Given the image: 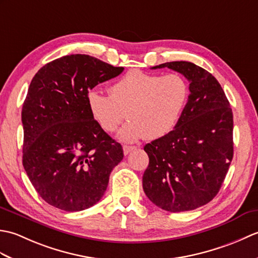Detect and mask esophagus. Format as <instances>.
I'll return each instance as SVG.
<instances>
[{
	"label": "esophagus",
	"mask_w": 258,
	"mask_h": 258,
	"mask_svg": "<svg viewBox=\"0 0 258 258\" xmlns=\"http://www.w3.org/2000/svg\"><path fill=\"white\" fill-rule=\"evenodd\" d=\"M136 150V146H128V145H124L123 146V152H124V155H127L130 154L131 152Z\"/></svg>",
	"instance_id": "1"
}]
</instances>
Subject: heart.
Instances as JSON below:
<instances>
[{"label":"heart","instance_id":"1","mask_svg":"<svg viewBox=\"0 0 258 258\" xmlns=\"http://www.w3.org/2000/svg\"><path fill=\"white\" fill-rule=\"evenodd\" d=\"M109 95L91 90L86 95L92 117L105 131L114 132L122 120L117 139L132 143L145 136L157 140L176 126L188 100L187 82L179 74L158 75L132 70L109 86Z\"/></svg>","mask_w":258,"mask_h":258}]
</instances>
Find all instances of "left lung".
<instances>
[{"instance_id":"8db88e82","label":"left lung","mask_w":258,"mask_h":258,"mask_svg":"<svg viewBox=\"0 0 258 258\" xmlns=\"http://www.w3.org/2000/svg\"><path fill=\"white\" fill-rule=\"evenodd\" d=\"M189 82L187 103L174 130L144 146L150 158L143 175L149 200L164 211L195 210L215 197L233 160V112L221 84L194 63L156 65Z\"/></svg>"}]
</instances>
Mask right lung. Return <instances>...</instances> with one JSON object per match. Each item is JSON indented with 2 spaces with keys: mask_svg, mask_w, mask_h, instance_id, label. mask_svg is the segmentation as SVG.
<instances>
[{
  "mask_svg": "<svg viewBox=\"0 0 258 258\" xmlns=\"http://www.w3.org/2000/svg\"><path fill=\"white\" fill-rule=\"evenodd\" d=\"M123 70L72 54L45 64L33 78L22 108L23 166L50 205L79 212L105 193L123 149L92 117L86 95Z\"/></svg>",
  "mask_w": 258,
  "mask_h": 258,
  "instance_id": "1",
  "label": "right lung"
}]
</instances>
